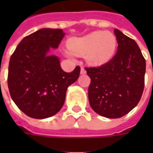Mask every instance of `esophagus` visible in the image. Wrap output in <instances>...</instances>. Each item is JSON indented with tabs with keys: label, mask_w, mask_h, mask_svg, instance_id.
<instances>
[{
	"label": "esophagus",
	"mask_w": 153,
	"mask_h": 153,
	"mask_svg": "<svg viewBox=\"0 0 153 153\" xmlns=\"http://www.w3.org/2000/svg\"><path fill=\"white\" fill-rule=\"evenodd\" d=\"M80 74H86V70H85V69H84L83 67H81Z\"/></svg>",
	"instance_id": "34e87169"
}]
</instances>
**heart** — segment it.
Here are the masks:
<instances>
[{
	"label": "heart",
	"instance_id": "obj_1",
	"mask_svg": "<svg viewBox=\"0 0 153 153\" xmlns=\"http://www.w3.org/2000/svg\"><path fill=\"white\" fill-rule=\"evenodd\" d=\"M117 40L111 32H92L68 42L70 51L76 56L87 53L86 58L93 65H102L110 60L115 52ZM68 55H71L67 52Z\"/></svg>",
	"mask_w": 153,
	"mask_h": 153
}]
</instances>
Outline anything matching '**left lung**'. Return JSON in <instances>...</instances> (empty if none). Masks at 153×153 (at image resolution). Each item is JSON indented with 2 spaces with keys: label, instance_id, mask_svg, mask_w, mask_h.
<instances>
[{
  "label": "left lung",
  "instance_id": "1",
  "mask_svg": "<svg viewBox=\"0 0 153 153\" xmlns=\"http://www.w3.org/2000/svg\"><path fill=\"white\" fill-rule=\"evenodd\" d=\"M118 48L107 63L86 67L91 79L88 100L92 109L106 118H120L138 105L144 88L146 60L134 40L114 30Z\"/></svg>",
  "mask_w": 153,
  "mask_h": 153
}]
</instances>
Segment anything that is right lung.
Wrapping results in <instances>:
<instances>
[{
	"label": "right lung",
	"instance_id": "1",
	"mask_svg": "<svg viewBox=\"0 0 153 153\" xmlns=\"http://www.w3.org/2000/svg\"><path fill=\"white\" fill-rule=\"evenodd\" d=\"M65 33L60 28H42L19 43L10 59L8 88L14 102L25 115L45 119L56 115L65 102L67 88L79 76L80 67L65 72L56 56Z\"/></svg>",
	"mask_w": 153,
	"mask_h": 153
}]
</instances>
